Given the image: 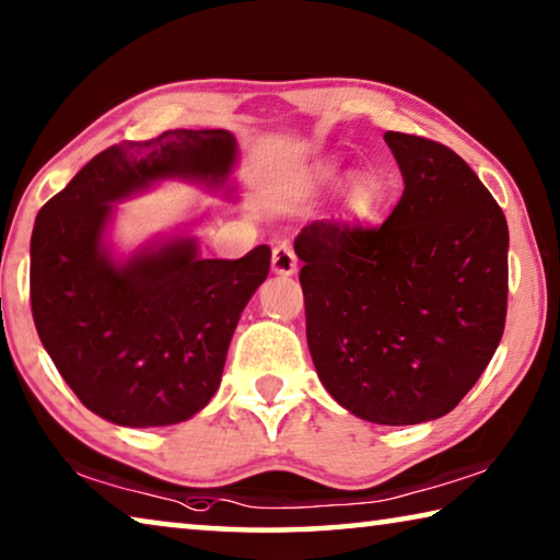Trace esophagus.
I'll return each instance as SVG.
<instances>
[{
  "instance_id": "esophagus-1",
  "label": "esophagus",
  "mask_w": 560,
  "mask_h": 560,
  "mask_svg": "<svg viewBox=\"0 0 560 560\" xmlns=\"http://www.w3.org/2000/svg\"><path fill=\"white\" fill-rule=\"evenodd\" d=\"M271 269L281 273V277H291V273L296 271V252H293L291 242H279L277 246H273Z\"/></svg>"
}]
</instances>
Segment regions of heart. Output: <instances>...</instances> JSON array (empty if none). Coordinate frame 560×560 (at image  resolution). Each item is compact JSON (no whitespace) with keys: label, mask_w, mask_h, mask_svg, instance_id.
Segmentation results:
<instances>
[{"label":"heart","mask_w":560,"mask_h":560,"mask_svg":"<svg viewBox=\"0 0 560 560\" xmlns=\"http://www.w3.org/2000/svg\"><path fill=\"white\" fill-rule=\"evenodd\" d=\"M381 207V187L371 177H358L348 189V205L346 210L355 220H368Z\"/></svg>","instance_id":"1"}]
</instances>
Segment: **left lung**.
<instances>
[{
	"label": "left lung",
	"instance_id": "left-lung-1",
	"mask_svg": "<svg viewBox=\"0 0 560 560\" xmlns=\"http://www.w3.org/2000/svg\"><path fill=\"white\" fill-rule=\"evenodd\" d=\"M385 143L405 179L390 217L316 220L293 249L320 383L360 420L417 424L459 405L504 336L509 226L454 150Z\"/></svg>",
	"mask_w": 560,
	"mask_h": 560
}]
</instances>
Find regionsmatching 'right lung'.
<instances>
[{
	"label": "right lung",
	"instance_id": "1",
	"mask_svg": "<svg viewBox=\"0 0 560 560\" xmlns=\"http://www.w3.org/2000/svg\"><path fill=\"white\" fill-rule=\"evenodd\" d=\"M226 130L120 140L46 202L32 232L36 334L75 397L122 428L183 422L212 400L240 316L267 279V244L236 261L200 259L192 240L116 267L101 249L110 202L163 177L220 183Z\"/></svg>",
	"mask_w": 560,
	"mask_h": 560
}]
</instances>
